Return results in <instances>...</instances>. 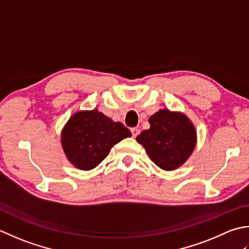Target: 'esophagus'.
I'll list each match as a JSON object with an SVG mask.
<instances>
[{"mask_svg": "<svg viewBox=\"0 0 249 249\" xmlns=\"http://www.w3.org/2000/svg\"><path fill=\"white\" fill-rule=\"evenodd\" d=\"M131 133H132V136H133V138H136V136L140 134V130L136 129V128H132L131 129Z\"/></svg>", "mask_w": 249, "mask_h": 249, "instance_id": "1", "label": "esophagus"}]
</instances>
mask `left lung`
Segmentation results:
<instances>
[{"instance_id": "8db88e82", "label": "left lung", "mask_w": 249, "mask_h": 249, "mask_svg": "<svg viewBox=\"0 0 249 249\" xmlns=\"http://www.w3.org/2000/svg\"><path fill=\"white\" fill-rule=\"evenodd\" d=\"M150 128L138 135L150 160L160 169L173 171L191 156L196 131L189 118L179 111L160 109L149 118Z\"/></svg>"}]
</instances>
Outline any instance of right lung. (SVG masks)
<instances>
[{
  "label": "right lung",
  "mask_w": 249,
  "mask_h": 249,
  "mask_svg": "<svg viewBox=\"0 0 249 249\" xmlns=\"http://www.w3.org/2000/svg\"><path fill=\"white\" fill-rule=\"evenodd\" d=\"M130 136L131 132L123 124L115 123L98 109L82 110L64 125L61 144L71 163L89 171L107 157L115 144Z\"/></svg>",
  "instance_id": "1"
}]
</instances>
